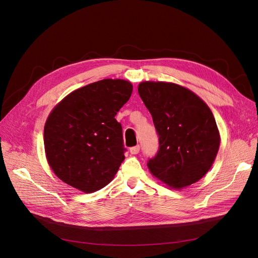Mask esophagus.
I'll list each match as a JSON object with an SVG mask.
<instances>
[{"label":"esophagus","mask_w":258,"mask_h":258,"mask_svg":"<svg viewBox=\"0 0 258 258\" xmlns=\"http://www.w3.org/2000/svg\"><path fill=\"white\" fill-rule=\"evenodd\" d=\"M139 152H140V146H139V145L134 146V147L130 148V153H131L132 155H137V154H139Z\"/></svg>","instance_id":"obj_1"}]
</instances>
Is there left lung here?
I'll return each instance as SVG.
<instances>
[{
    "label": "left lung",
    "mask_w": 258,
    "mask_h": 258,
    "mask_svg": "<svg viewBox=\"0 0 258 258\" xmlns=\"http://www.w3.org/2000/svg\"><path fill=\"white\" fill-rule=\"evenodd\" d=\"M138 92L159 136V151L147 162L152 175L175 189L198 182L221 144L212 111L196 93L174 83L141 82Z\"/></svg>",
    "instance_id": "obj_1"
}]
</instances>
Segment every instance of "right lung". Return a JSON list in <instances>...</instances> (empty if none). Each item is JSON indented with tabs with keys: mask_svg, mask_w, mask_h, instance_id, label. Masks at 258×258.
I'll return each mask as SVG.
<instances>
[{
	"mask_svg": "<svg viewBox=\"0 0 258 258\" xmlns=\"http://www.w3.org/2000/svg\"><path fill=\"white\" fill-rule=\"evenodd\" d=\"M132 89L128 81L106 79L72 91L52 108L44 147L62 182L90 194L114 178L124 159L122 129L115 116Z\"/></svg>",
	"mask_w": 258,
	"mask_h": 258,
	"instance_id": "1",
	"label": "right lung"
}]
</instances>
